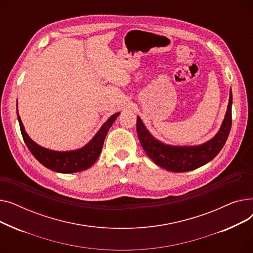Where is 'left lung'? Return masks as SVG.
<instances>
[{"instance_id": "obj_1", "label": "left lung", "mask_w": 253, "mask_h": 253, "mask_svg": "<svg viewBox=\"0 0 253 253\" xmlns=\"http://www.w3.org/2000/svg\"><path fill=\"white\" fill-rule=\"evenodd\" d=\"M232 90L224 119L217 133L204 143L197 145H173L157 139L137 116L136 131L144 152L160 167L172 172H187L201 167L221 151L232 126Z\"/></svg>"}]
</instances>
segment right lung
<instances>
[{
	"instance_id": "obj_1",
	"label": "right lung",
	"mask_w": 253,
	"mask_h": 253,
	"mask_svg": "<svg viewBox=\"0 0 253 253\" xmlns=\"http://www.w3.org/2000/svg\"><path fill=\"white\" fill-rule=\"evenodd\" d=\"M18 104H16V108ZM119 115L120 112L112 115L106 120L96 132V134L84 147L72 151H54L41 147L29 136L25 132L17 110L20 131L26 147L40 163L52 171L58 172V173H75V172L86 170L94 164L101 153L106 133Z\"/></svg>"
}]
</instances>
